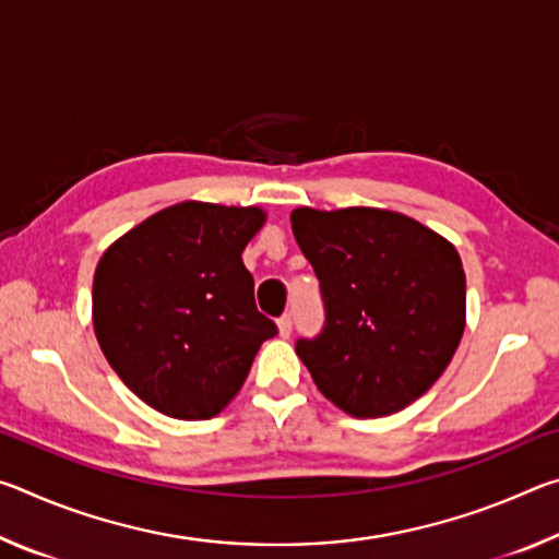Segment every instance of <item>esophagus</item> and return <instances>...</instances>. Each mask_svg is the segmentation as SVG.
<instances>
[{
	"label": "esophagus",
	"mask_w": 559,
	"mask_h": 559,
	"mask_svg": "<svg viewBox=\"0 0 559 559\" xmlns=\"http://www.w3.org/2000/svg\"><path fill=\"white\" fill-rule=\"evenodd\" d=\"M290 330H293V318H290V313H283L278 318V335L281 337H290Z\"/></svg>",
	"instance_id": "1"
}]
</instances>
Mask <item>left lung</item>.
<instances>
[{"label":"left lung","mask_w":559,"mask_h":559,"mask_svg":"<svg viewBox=\"0 0 559 559\" xmlns=\"http://www.w3.org/2000/svg\"><path fill=\"white\" fill-rule=\"evenodd\" d=\"M290 224L325 306L323 330L296 343L318 390L357 419L419 400L466 328V273L453 243L372 206H300Z\"/></svg>","instance_id":"1"}]
</instances>
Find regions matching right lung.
<instances>
[{
    "instance_id": "add662e5",
    "label": "right lung",
    "mask_w": 559,
    "mask_h": 559,
    "mask_svg": "<svg viewBox=\"0 0 559 559\" xmlns=\"http://www.w3.org/2000/svg\"><path fill=\"white\" fill-rule=\"evenodd\" d=\"M259 206L182 202L130 229L93 276V328L112 370L175 419H212L241 390L263 340L241 251Z\"/></svg>"
}]
</instances>
